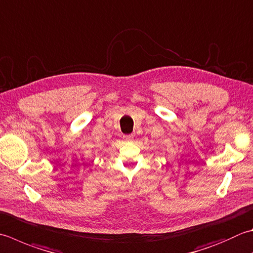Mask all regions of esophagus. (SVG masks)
Segmentation results:
<instances>
[{"instance_id": "1", "label": "esophagus", "mask_w": 253, "mask_h": 253, "mask_svg": "<svg viewBox=\"0 0 253 253\" xmlns=\"http://www.w3.org/2000/svg\"><path fill=\"white\" fill-rule=\"evenodd\" d=\"M123 139L125 140V141H127V142H129V141L133 140V136L132 135H124L123 136Z\"/></svg>"}]
</instances>
